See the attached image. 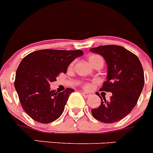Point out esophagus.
Wrapping results in <instances>:
<instances>
[{
  "label": "esophagus",
  "instance_id": "1",
  "mask_svg": "<svg viewBox=\"0 0 153 153\" xmlns=\"http://www.w3.org/2000/svg\"><path fill=\"white\" fill-rule=\"evenodd\" d=\"M82 95H83L85 97H89L91 96V94L88 92H82Z\"/></svg>",
  "mask_w": 153,
  "mask_h": 153
}]
</instances>
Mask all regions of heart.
<instances>
[{
    "instance_id": "obj_1",
    "label": "heart",
    "mask_w": 153,
    "mask_h": 153,
    "mask_svg": "<svg viewBox=\"0 0 153 153\" xmlns=\"http://www.w3.org/2000/svg\"><path fill=\"white\" fill-rule=\"evenodd\" d=\"M88 60H89L90 63H91L92 65H94L95 63H97V62H103V59H102V57L99 55H97V54H92V55H90L89 56H88ZM73 65V62L71 64V65ZM84 87H85V88H89L90 87H91V85H90L89 84L86 83V84H85Z\"/></svg>"
}]
</instances>
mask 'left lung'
Instances as JSON below:
<instances>
[{
  "instance_id": "obj_1",
  "label": "left lung",
  "mask_w": 153,
  "mask_h": 153,
  "mask_svg": "<svg viewBox=\"0 0 153 153\" xmlns=\"http://www.w3.org/2000/svg\"><path fill=\"white\" fill-rule=\"evenodd\" d=\"M90 51L104 57L108 73L100 90L112 94L109 101L101 97L100 105L91 113L100 122H117L132 111L140 96L144 86L141 62L135 54L118 45L100 46Z\"/></svg>"
}]
</instances>
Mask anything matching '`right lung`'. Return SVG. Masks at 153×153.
I'll return each instance as SVG.
<instances>
[{
  "instance_id": "add662e5",
  "label": "right lung",
  "mask_w": 153,
  "mask_h": 153,
  "mask_svg": "<svg viewBox=\"0 0 153 153\" xmlns=\"http://www.w3.org/2000/svg\"><path fill=\"white\" fill-rule=\"evenodd\" d=\"M83 51L41 50L28 54L21 61L14 82L22 109L36 122L48 124L62 114L72 88L57 93L50 88L59 73H65L68 65Z\"/></svg>"
}]
</instances>
